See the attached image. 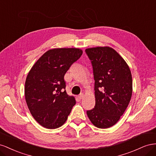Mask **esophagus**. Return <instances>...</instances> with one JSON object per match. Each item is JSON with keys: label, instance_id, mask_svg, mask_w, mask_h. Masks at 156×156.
<instances>
[{"label": "esophagus", "instance_id": "esophagus-1", "mask_svg": "<svg viewBox=\"0 0 156 156\" xmlns=\"http://www.w3.org/2000/svg\"><path fill=\"white\" fill-rule=\"evenodd\" d=\"M83 97H84V95H83V93H80V95H78V98H79L80 99H82L83 98Z\"/></svg>", "mask_w": 156, "mask_h": 156}]
</instances>
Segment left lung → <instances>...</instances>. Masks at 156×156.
<instances>
[{
  "mask_svg": "<svg viewBox=\"0 0 156 156\" xmlns=\"http://www.w3.org/2000/svg\"><path fill=\"white\" fill-rule=\"evenodd\" d=\"M95 80V107L87 115L95 127L113 126L129 103L133 80L129 67L119 53L109 46L87 48Z\"/></svg>",
  "mask_w": 156,
  "mask_h": 156,
  "instance_id": "left-lung-1",
  "label": "left lung"
}]
</instances>
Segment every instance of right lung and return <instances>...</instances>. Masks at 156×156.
Listing matches in <instances>:
<instances>
[{
  "label": "right lung",
  "instance_id": "add662e5",
  "mask_svg": "<svg viewBox=\"0 0 156 156\" xmlns=\"http://www.w3.org/2000/svg\"><path fill=\"white\" fill-rule=\"evenodd\" d=\"M80 48H53L40 57L28 73L25 97L31 115L42 127L57 129L66 121L75 98L66 91L64 76L82 55Z\"/></svg>",
  "mask_w": 156,
  "mask_h": 156
}]
</instances>
